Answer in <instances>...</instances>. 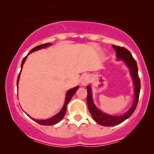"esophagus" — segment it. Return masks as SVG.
Listing matches in <instances>:
<instances>
[{"label": "esophagus", "instance_id": "34e87169", "mask_svg": "<svg viewBox=\"0 0 154 154\" xmlns=\"http://www.w3.org/2000/svg\"><path fill=\"white\" fill-rule=\"evenodd\" d=\"M89 80H90L89 76L87 75H83L82 77H81V84H82V85H83V86L86 85L89 82Z\"/></svg>", "mask_w": 154, "mask_h": 154}]
</instances>
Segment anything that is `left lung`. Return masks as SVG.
Segmentation results:
<instances>
[{
  "label": "left lung",
  "instance_id": "obj_1",
  "mask_svg": "<svg viewBox=\"0 0 154 154\" xmlns=\"http://www.w3.org/2000/svg\"><path fill=\"white\" fill-rule=\"evenodd\" d=\"M112 46L114 50L116 51V58H117L116 60L117 61H122V60L124 63H125V65L128 67L129 70H130V76H131L132 81H133L135 97H134L132 106L130 108V109L127 112H125L122 115L120 116L111 115V114H106V113L101 111L95 105L94 102H93V96H92V89L91 85L87 86V102L90 113H91L93 119L98 125L104 127L114 126V125H119L122 122L125 121L127 119H128L135 110L137 102H138L140 91V80L138 76V69H137V63H136L134 58L132 57L131 53L125 48L116 46V45H113Z\"/></svg>",
  "mask_w": 154,
  "mask_h": 154
}]
</instances>
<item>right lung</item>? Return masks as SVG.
I'll list each match as a JSON object with an SVG mask.
<instances>
[{
	"instance_id": "add662e5",
	"label": "right lung",
	"mask_w": 154,
	"mask_h": 154,
	"mask_svg": "<svg viewBox=\"0 0 154 154\" xmlns=\"http://www.w3.org/2000/svg\"><path fill=\"white\" fill-rule=\"evenodd\" d=\"M52 45L51 43H45V44H43V45H38V46H36L35 48H34L32 49L30 51H29V53L27 54V56L30 54V53H32V52H34V51L40 50V49H42V48H45L50 46V45ZM27 56H25V57H24L22 60V64H21V71H22L23 65H24V62H25ZM20 74H21V72H20V73L19 74L18 79H17V88H18V84H19V77H20ZM78 88H79V86H76L75 88H72V89L67 91L66 93V98H65L64 104H63L62 109H61V111H60L58 114H56V115L52 116L51 118H49V119H34V118H32L31 116L28 115L27 114H27V116H29V118H31L32 119H33L35 122H36L37 123L40 124V125H47V126H50V125H56V124L59 123V122L63 119V116H64V115H65V114H66L67 104H68L69 102L70 101V100H71L72 96L75 95V93L77 92V90H78Z\"/></svg>"
}]
</instances>
